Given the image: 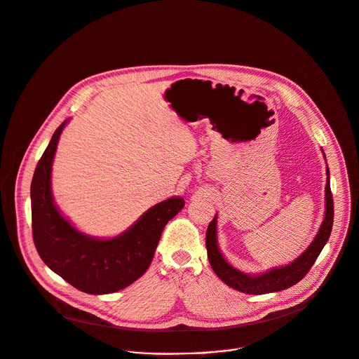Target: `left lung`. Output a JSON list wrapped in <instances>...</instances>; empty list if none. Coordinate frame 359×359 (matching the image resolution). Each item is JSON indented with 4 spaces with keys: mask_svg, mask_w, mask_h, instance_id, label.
I'll use <instances>...</instances> for the list:
<instances>
[{
    "mask_svg": "<svg viewBox=\"0 0 359 359\" xmlns=\"http://www.w3.org/2000/svg\"><path fill=\"white\" fill-rule=\"evenodd\" d=\"M325 157V156H324ZM327 184H325V215L324 221L320 226V231L311 245L307 248V250L300 255L294 262H292L287 266L283 267H274L266 273L250 276L246 273L239 271L232 264L226 262V259L222 256L218 241H217V219L218 217L215 215V218L209 224L206 229V250H208V259L217 276L226 283L229 287L248 293V294H266L273 292H281L292 287L296 283H299L313 267L314 262L317 260L318 255L321 253L323 248L330 239L331 229H332V221H334V199L330 188V171L327 167Z\"/></svg>",
    "mask_w": 359,
    "mask_h": 359,
    "instance_id": "8db88e82",
    "label": "left lung"
}]
</instances>
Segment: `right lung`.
Returning a JSON list of instances; mask_svg holds the SVG:
<instances>
[{"instance_id": "right-lung-1", "label": "right lung", "mask_w": 359, "mask_h": 359, "mask_svg": "<svg viewBox=\"0 0 359 359\" xmlns=\"http://www.w3.org/2000/svg\"><path fill=\"white\" fill-rule=\"evenodd\" d=\"M67 120L53 133L31 184L32 236L43 263L78 290L89 294L118 292L147 271L161 233L184 208L181 196L150 208L126 232L111 239L88 236L72 226L56 208L50 171L59 135Z\"/></svg>"}]
</instances>
